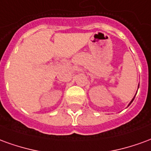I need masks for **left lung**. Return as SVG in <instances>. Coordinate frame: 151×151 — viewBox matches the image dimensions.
<instances>
[{
  "mask_svg": "<svg viewBox=\"0 0 151 151\" xmlns=\"http://www.w3.org/2000/svg\"><path fill=\"white\" fill-rule=\"evenodd\" d=\"M137 88H139V84H138V86H137ZM137 90H138V89H137ZM136 95H137V94H136ZM135 95H134V97H133V99H132V100L130 101V103H129V105H128V107H129V105L131 104H132V102L133 101V99H134V98H135Z\"/></svg>",
  "mask_w": 151,
  "mask_h": 151,
  "instance_id": "left-lung-1",
  "label": "left lung"
}]
</instances>
